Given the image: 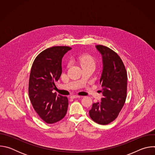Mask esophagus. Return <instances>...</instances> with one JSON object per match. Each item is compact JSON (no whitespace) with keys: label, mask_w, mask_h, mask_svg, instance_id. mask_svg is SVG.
Segmentation results:
<instances>
[{"label":"esophagus","mask_w":155,"mask_h":155,"mask_svg":"<svg viewBox=\"0 0 155 155\" xmlns=\"http://www.w3.org/2000/svg\"><path fill=\"white\" fill-rule=\"evenodd\" d=\"M71 97L72 99H75V98H79V97H80V96H78V95H72L71 96Z\"/></svg>","instance_id":"34e87169"}]
</instances>
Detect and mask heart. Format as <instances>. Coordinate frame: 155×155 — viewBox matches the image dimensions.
Listing matches in <instances>:
<instances>
[{
	"instance_id": "heart-1",
	"label": "heart",
	"mask_w": 155,
	"mask_h": 155,
	"mask_svg": "<svg viewBox=\"0 0 155 155\" xmlns=\"http://www.w3.org/2000/svg\"><path fill=\"white\" fill-rule=\"evenodd\" d=\"M80 62L82 67L86 65L95 66V61L91 56H84L80 59Z\"/></svg>"
}]
</instances>
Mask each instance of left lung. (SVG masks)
<instances>
[{"instance_id": "8db88e82", "label": "left lung", "mask_w": 155, "mask_h": 155, "mask_svg": "<svg viewBox=\"0 0 155 155\" xmlns=\"http://www.w3.org/2000/svg\"><path fill=\"white\" fill-rule=\"evenodd\" d=\"M96 48L102 58V72L100 84L103 97L94 103L89 111L91 118L100 124H107L116 119L122 109L127 93V73L120 56L103 45Z\"/></svg>"}]
</instances>
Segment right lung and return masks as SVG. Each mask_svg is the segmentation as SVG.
Segmentation results:
<instances>
[{"mask_svg":"<svg viewBox=\"0 0 155 155\" xmlns=\"http://www.w3.org/2000/svg\"><path fill=\"white\" fill-rule=\"evenodd\" d=\"M69 47H53L41 52L35 59L30 74L29 95L39 117L47 123L62 120L67 113V97L53 93L62 74V59Z\"/></svg>","mask_w":155,"mask_h":155,"instance_id":"right-lung-1","label":"right lung"}]
</instances>
